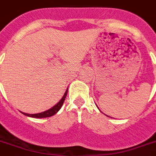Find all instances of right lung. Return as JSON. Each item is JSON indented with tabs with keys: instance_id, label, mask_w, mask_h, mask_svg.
<instances>
[{
	"instance_id": "1",
	"label": "right lung",
	"mask_w": 156,
	"mask_h": 156,
	"mask_svg": "<svg viewBox=\"0 0 156 156\" xmlns=\"http://www.w3.org/2000/svg\"><path fill=\"white\" fill-rule=\"evenodd\" d=\"M67 92H68V88L66 90L64 95L59 102L57 103L56 105H54V107H51L50 109L47 110V111H43V112H41V113H37V114H27V113H24V112H21L23 115H26L28 117H32V118H37V119H42V118H47V117H51L53 115H54L55 114H57L58 112V111L62 108V107L63 103H64V101L66 99V97L67 95Z\"/></svg>"
}]
</instances>
